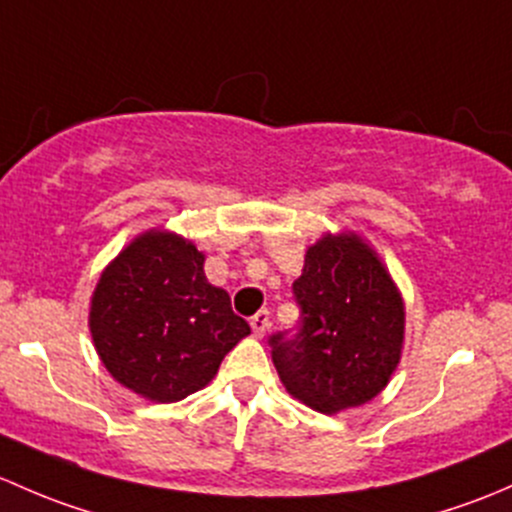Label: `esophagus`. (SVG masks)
Masks as SVG:
<instances>
[{
  "label": "esophagus",
  "instance_id": "esophagus-1",
  "mask_svg": "<svg viewBox=\"0 0 512 512\" xmlns=\"http://www.w3.org/2000/svg\"><path fill=\"white\" fill-rule=\"evenodd\" d=\"M268 325H271V318H268V310H258L254 318H251V330H254L256 337L266 335Z\"/></svg>",
  "mask_w": 512,
  "mask_h": 512
}]
</instances>
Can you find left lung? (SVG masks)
<instances>
[{
  "mask_svg": "<svg viewBox=\"0 0 512 512\" xmlns=\"http://www.w3.org/2000/svg\"><path fill=\"white\" fill-rule=\"evenodd\" d=\"M298 333L271 335L291 397L320 414L362 407L387 387L404 345V300L377 251L352 231L305 251L293 283Z\"/></svg>",
  "mask_w": 512,
  "mask_h": 512,
  "instance_id": "1",
  "label": "left lung"
}]
</instances>
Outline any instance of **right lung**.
I'll return each mask as SVG.
<instances>
[{
    "instance_id": "obj_1",
    "label": "right lung",
    "mask_w": 512,
    "mask_h": 512,
    "mask_svg": "<svg viewBox=\"0 0 512 512\" xmlns=\"http://www.w3.org/2000/svg\"><path fill=\"white\" fill-rule=\"evenodd\" d=\"M105 370L150 402L207 387L251 333L229 293L204 276V254L165 229L135 236L100 273L88 315Z\"/></svg>"
}]
</instances>
